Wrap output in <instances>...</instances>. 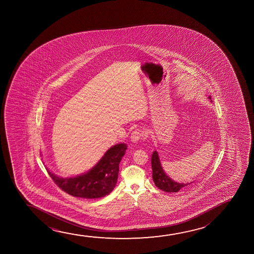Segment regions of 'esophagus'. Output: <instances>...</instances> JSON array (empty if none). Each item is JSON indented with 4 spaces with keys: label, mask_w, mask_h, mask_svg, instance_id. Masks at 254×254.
Masks as SVG:
<instances>
[{
    "label": "esophagus",
    "mask_w": 254,
    "mask_h": 254,
    "mask_svg": "<svg viewBox=\"0 0 254 254\" xmlns=\"http://www.w3.org/2000/svg\"><path fill=\"white\" fill-rule=\"evenodd\" d=\"M146 136H147V133L145 131L136 129L134 131H132L131 136H130V139L132 142L135 143L138 142L140 139H145Z\"/></svg>",
    "instance_id": "esophagus-1"
}]
</instances>
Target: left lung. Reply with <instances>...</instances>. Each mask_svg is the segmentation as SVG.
<instances>
[{"label":"left lung","instance_id":"8db88e82","mask_svg":"<svg viewBox=\"0 0 254 254\" xmlns=\"http://www.w3.org/2000/svg\"><path fill=\"white\" fill-rule=\"evenodd\" d=\"M209 99L212 100L211 96ZM151 164H152V170H153V182L157 188L167 192H177L183 188L188 187V185L191 183H179L172 180L168 175L164 172L163 168L160 164V158L157 151H154L151 158Z\"/></svg>","mask_w":254,"mask_h":254}]
</instances>
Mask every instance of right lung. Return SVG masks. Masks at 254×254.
<instances>
[{"instance_id":"obj_1","label":"right lung","mask_w":254,"mask_h":254,"mask_svg":"<svg viewBox=\"0 0 254 254\" xmlns=\"http://www.w3.org/2000/svg\"><path fill=\"white\" fill-rule=\"evenodd\" d=\"M127 148L125 143L111 146L90 170L74 177H59L49 169L48 173L54 182L68 194L83 198H102L116 186L119 164Z\"/></svg>"}]
</instances>
